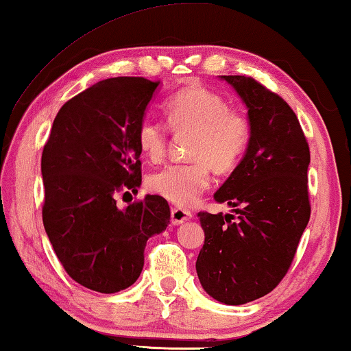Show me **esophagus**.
I'll use <instances>...</instances> for the list:
<instances>
[{"label":"esophagus","instance_id":"esophagus-1","mask_svg":"<svg viewBox=\"0 0 351 351\" xmlns=\"http://www.w3.org/2000/svg\"><path fill=\"white\" fill-rule=\"evenodd\" d=\"M191 214L189 209H184V208H179V206H176V208L171 209V222L172 225H180L186 222V220L191 219Z\"/></svg>","mask_w":351,"mask_h":351}]
</instances>
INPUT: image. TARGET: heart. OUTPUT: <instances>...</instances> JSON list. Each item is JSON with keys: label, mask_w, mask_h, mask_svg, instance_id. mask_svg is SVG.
<instances>
[{"label": "heart", "mask_w": 351, "mask_h": 351, "mask_svg": "<svg viewBox=\"0 0 351 351\" xmlns=\"http://www.w3.org/2000/svg\"><path fill=\"white\" fill-rule=\"evenodd\" d=\"M166 119L176 134H191L185 165H169L153 172L147 185L152 193L179 206H190L209 189V166L228 172L238 166L251 142V121L230 108L227 99L203 86H189L171 95L165 105ZM169 128L155 118H143L137 129V145L152 161L166 152Z\"/></svg>", "instance_id": "heart-1"}]
</instances>
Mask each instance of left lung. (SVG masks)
Wrapping results in <instances>:
<instances>
[{
	"instance_id": "left-lung-1",
	"label": "left lung",
	"mask_w": 351,
	"mask_h": 351,
	"mask_svg": "<svg viewBox=\"0 0 351 351\" xmlns=\"http://www.w3.org/2000/svg\"><path fill=\"white\" fill-rule=\"evenodd\" d=\"M247 108L251 142L215 191L233 214L199 213L204 244L196 258L203 289L227 305L267 295L289 270L310 220V148L280 95L254 78L220 76Z\"/></svg>"
}]
</instances>
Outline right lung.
Listing matches in <instances>:
<instances>
[{
  "label": "right lung",
  "instance_id": "right-lung-1",
  "mask_svg": "<svg viewBox=\"0 0 351 351\" xmlns=\"http://www.w3.org/2000/svg\"><path fill=\"white\" fill-rule=\"evenodd\" d=\"M158 84L138 76L99 81L59 110L43 150L47 238L65 271L90 291L113 294L134 285L148 238L169 223L161 196L126 209L114 199L142 184L137 129Z\"/></svg>",
  "mask_w": 351,
  "mask_h": 351
}]
</instances>
